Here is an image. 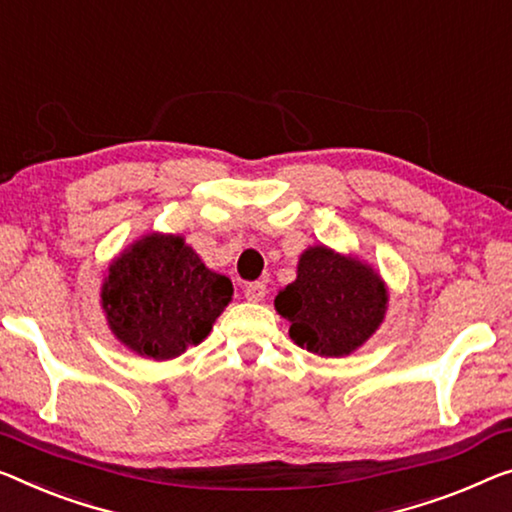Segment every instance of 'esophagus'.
<instances>
[{"mask_svg": "<svg viewBox=\"0 0 512 512\" xmlns=\"http://www.w3.org/2000/svg\"><path fill=\"white\" fill-rule=\"evenodd\" d=\"M243 294H246L248 301H262L266 296V285H264V282H259V280L248 282L246 289H243Z\"/></svg>", "mask_w": 512, "mask_h": 512, "instance_id": "1", "label": "esophagus"}]
</instances>
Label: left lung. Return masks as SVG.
Masks as SVG:
<instances>
[{
	"label": "left lung",
	"instance_id": "8db88e82",
	"mask_svg": "<svg viewBox=\"0 0 512 512\" xmlns=\"http://www.w3.org/2000/svg\"><path fill=\"white\" fill-rule=\"evenodd\" d=\"M388 294L370 266L331 248H308L299 276L276 296L296 345L319 356H345L361 347L384 319Z\"/></svg>",
	"mask_w": 512,
	"mask_h": 512
}]
</instances>
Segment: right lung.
Listing matches in <instances>:
<instances>
[{"instance_id": "add662e5", "label": "right lung", "mask_w": 512, "mask_h": 512, "mask_svg": "<svg viewBox=\"0 0 512 512\" xmlns=\"http://www.w3.org/2000/svg\"><path fill=\"white\" fill-rule=\"evenodd\" d=\"M232 292L230 278L209 271L181 236L149 234L114 259L101 299L126 347L165 361L207 338Z\"/></svg>"}]
</instances>
